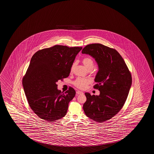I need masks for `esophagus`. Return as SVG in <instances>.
Returning <instances> with one entry per match:
<instances>
[{
	"label": "esophagus",
	"instance_id": "obj_1",
	"mask_svg": "<svg viewBox=\"0 0 154 154\" xmlns=\"http://www.w3.org/2000/svg\"><path fill=\"white\" fill-rule=\"evenodd\" d=\"M76 93H77V94H83V92H81V91H76Z\"/></svg>",
	"mask_w": 154,
	"mask_h": 154
}]
</instances>
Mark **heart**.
<instances>
[{
	"instance_id": "b5f03b06",
	"label": "heart",
	"mask_w": 154,
	"mask_h": 154,
	"mask_svg": "<svg viewBox=\"0 0 154 154\" xmlns=\"http://www.w3.org/2000/svg\"><path fill=\"white\" fill-rule=\"evenodd\" d=\"M82 62L86 68L88 69V70H92L94 66V62L93 59L91 57H84L82 60ZM75 66V63H73L71 66L70 71L72 72L73 69ZM91 81L90 79L87 78H80L78 77L75 81L73 82V85L79 89H84L85 88L87 85H88L90 83Z\"/></svg>"
}]
</instances>
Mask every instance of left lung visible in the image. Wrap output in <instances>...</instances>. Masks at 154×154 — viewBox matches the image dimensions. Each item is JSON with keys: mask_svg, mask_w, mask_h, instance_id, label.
<instances>
[{"mask_svg": "<svg viewBox=\"0 0 154 154\" xmlns=\"http://www.w3.org/2000/svg\"><path fill=\"white\" fill-rule=\"evenodd\" d=\"M82 53L92 56L98 64L97 84L93 88L100 91L99 96L85 93L86 101L84 111L89 118L103 122L115 116L123 107L131 86V73L115 49L92 43L86 45Z\"/></svg>", "mask_w": 154, "mask_h": 154, "instance_id": "left-lung-1", "label": "left lung"}]
</instances>
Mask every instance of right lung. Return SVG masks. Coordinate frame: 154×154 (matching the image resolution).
Instances as JSON below:
<instances>
[{"label":"right lung","instance_id":"1","mask_svg":"<svg viewBox=\"0 0 154 154\" xmlns=\"http://www.w3.org/2000/svg\"><path fill=\"white\" fill-rule=\"evenodd\" d=\"M82 49L55 45L33 55L23 85L30 109L39 118L54 122L66 116L76 92L71 87L64 93L61 92L56 82L69 76L71 66Z\"/></svg>","mask_w":154,"mask_h":154}]
</instances>
